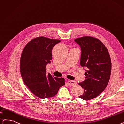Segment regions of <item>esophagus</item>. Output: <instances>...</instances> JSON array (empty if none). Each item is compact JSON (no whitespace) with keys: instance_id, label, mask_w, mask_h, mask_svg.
I'll return each instance as SVG.
<instances>
[{"instance_id":"esophagus-1","label":"esophagus","mask_w":124,"mask_h":124,"mask_svg":"<svg viewBox=\"0 0 124 124\" xmlns=\"http://www.w3.org/2000/svg\"><path fill=\"white\" fill-rule=\"evenodd\" d=\"M67 84L69 85H75L77 84V82L74 81V80H68L67 82Z\"/></svg>"}]
</instances>
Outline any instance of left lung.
<instances>
[{
	"label": "left lung",
	"mask_w": 124,
	"mask_h": 124,
	"mask_svg": "<svg viewBox=\"0 0 124 124\" xmlns=\"http://www.w3.org/2000/svg\"><path fill=\"white\" fill-rule=\"evenodd\" d=\"M74 41L81 48L80 65L86 69L85 79L78 83L84 93L79 97L90 100L99 95L108 83L111 70L109 54L103 43L95 37L84 36Z\"/></svg>",
	"instance_id": "8db88e82"
}]
</instances>
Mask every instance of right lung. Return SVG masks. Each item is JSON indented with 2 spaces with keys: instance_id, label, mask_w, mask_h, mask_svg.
<instances>
[{
  "instance_id": "1",
  "label": "right lung",
  "mask_w": 124,
  "mask_h": 124,
  "mask_svg": "<svg viewBox=\"0 0 124 124\" xmlns=\"http://www.w3.org/2000/svg\"><path fill=\"white\" fill-rule=\"evenodd\" d=\"M60 42L44 36L36 37L26 45L20 60L21 77L26 85L36 97L41 99L55 96L65 85L63 78L46 73V67L51 62L53 47Z\"/></svg>"
}]
</instances>
